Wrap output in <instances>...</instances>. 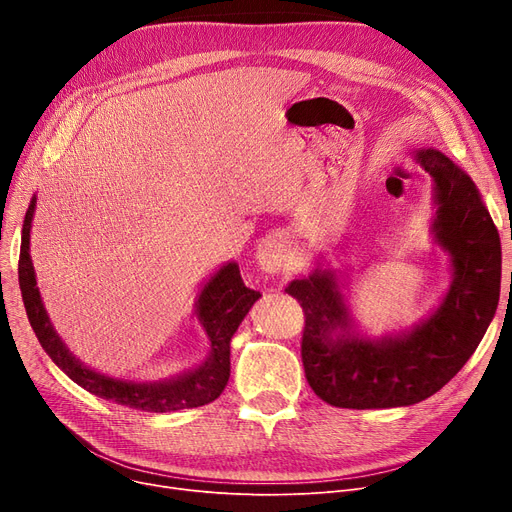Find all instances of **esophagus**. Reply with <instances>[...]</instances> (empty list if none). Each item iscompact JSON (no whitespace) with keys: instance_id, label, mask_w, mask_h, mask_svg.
<instances>
[{"instance_id":"34e87169","label":"esophagus","mask_w":512,"mask_h":512,"mask_svg":"<svg viewBox=\"0 0 512 512\" xmlns=\"http://www.w3.org/2000/svg\"><path fill=\"white\" fill-rule=\"evenodd\" d=\"M288 253V236L282 232L270 234L263 238L257 247V265L259 270L265 274H278L282 270V265L286 261Z\"/></svg>"}]
</instances>
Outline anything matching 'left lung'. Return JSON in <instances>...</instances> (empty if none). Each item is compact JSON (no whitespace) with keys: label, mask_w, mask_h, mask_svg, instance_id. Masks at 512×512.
Returning a JSON list of instances; mask_svg holds the SVG:
<instances>
[{"label":"left lung","mask_w":512,"mask_h":512,"mask_svg":"<svg viewBox=\"0 0 512 512\" xmlns=\"http://www.w3.org/2000/svg\"><path fill=\"white\" fill-rule=\"evenodd\" d=\"M434 180L432 234L450 259L440 305L409 330H357L348 276L330 267L286 286L305 311L303 367L313 392L340 409L409 407L446 386L475 353L500 299V236L471 176L434 147L411 151Z\"/></svg>","instance_id":"1"}]
</instances>
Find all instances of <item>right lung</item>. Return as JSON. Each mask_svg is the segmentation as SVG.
I'll return each instance as SVG.
<instances>
[{
    "label": "right lung",
    "instance_id": "obj_1",
    "mask_svg": "<svg viewBox=\"0 0 512 512\" xmlns=\"http://www.w3.org/2000/svg\"><path fill=\"white\" fill-rule=\"evenodd\" d=\"M35 207L37 197L31 199V205L24 215L18 282L26 315H29L31 326L51 361L56 363L74 384L85 388L87 392L105 400H112L116 405L145 413L195 409L218 398L224 392L230 378V340L238 330L240 321L247 317L249 309L261 297L257 290L247 288L245 282H242L238 263H224L220 270L203 284L201 292L197 294L195 315L201 321L209 340V353L201 365L182 371L170 380L159 382H134L112 378V375L99 373L87 367L80 359H76L49 321L31 259V228Z\"/></svg>",
    "mask_w": 512,
    "mask_h": 512
}]
</instances>
